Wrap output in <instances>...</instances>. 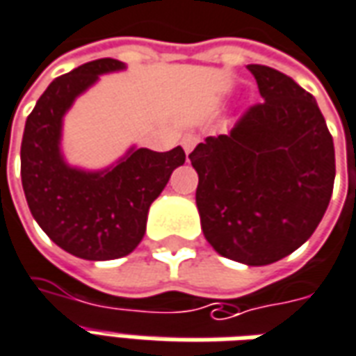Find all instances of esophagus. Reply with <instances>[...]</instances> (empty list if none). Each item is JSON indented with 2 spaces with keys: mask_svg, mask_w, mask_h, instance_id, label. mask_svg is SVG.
Here are the masks:
<instances>
[{
  "mask_svg": "<svg viewBox=\"0 0 356 356\" xmlns=\"http://www.w3.org/2000/svg\"><path fill=\"white\" fill-rule=\"evenodd\" d=\"M196 143H198V138H196L195 135H185L183 136V140H181V144H183V148H185L186 154H191V150L195 148Z\"/></svg>",
  "mask_w": 356,
  "mask_h": 356,
  "instance_id": "34e87169",
  "label": "esophagus"
}]
</instances>
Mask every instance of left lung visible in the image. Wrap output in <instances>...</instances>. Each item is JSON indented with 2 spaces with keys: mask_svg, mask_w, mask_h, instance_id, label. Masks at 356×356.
<instances>
[{
  "mask_svg": "<svg viewBox=\"0 0 356 356\" xmlns=\"http://www.w3.org/2000/svg\"><path fill=\"white\" fill-rule=\"evenodd\" d=\"M264 102L229 135L188 154L196 206L218 254L248 266L282 260L322 221L335 179L334 138L312 94L266 65H247Z\"/></svg>",
  "mask_w": 356,
  "mask_h": 356,
  "instance_id": "1",
  "label": "left lung"
}]
</instances>
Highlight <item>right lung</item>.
<instances>
[{
    "instance_id": "right-lung-1",
    "label": "right lung",
    "mask_w": 356,
    "mask_h": 356,
    "mask_svg": "<svg viewBox=\"0 0 356 356\" xmlns=\"http://www.w3.org/2000/svg\"><path fill=\"white\" fill-rule=\"evenodd\" d=\"M125 65L96 59L57 76L26 119L21 144V177L34 220L57 247L84 260H113L143 241L150 204L160 196L185 150L131 148L118 165L83 171L61 156L63 115L98 76Z\"/></svg>"
}]
</instances>
